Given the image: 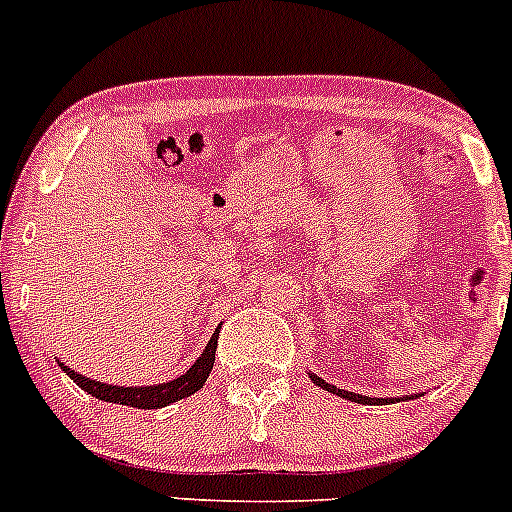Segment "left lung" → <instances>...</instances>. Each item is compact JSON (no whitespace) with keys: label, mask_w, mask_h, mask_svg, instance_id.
<instances>
[{"label":"left lung","mask_w":512,"mask_h":512,"mask_svg":"<svg viewBox=\"0 0 512 512\" xmlns=\"http://www.w3.org/2000/svg\"><path fill=\"white\" fill-rule=\"evenodd\" d=\"M310 375V380L315 382V385H320L322 390H327V393L332 395H340V398L350 400V403H360V405H385V403H403V400H415L420 398L423 393H415V395H405V398H370V395H357V393H347V390H340L335 388V385H330V382H325L322 377H317L315 372H307Z\"/></svg>","instance_id":"obj_1"}]
</instances>
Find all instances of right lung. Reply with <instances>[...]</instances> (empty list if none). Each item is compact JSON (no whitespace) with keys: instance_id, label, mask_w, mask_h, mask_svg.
<instances>
[{"instance_id":"right-lung-1","label":"right lung","mask_w":512,"mask_h":512,"mask_svg":"<svg viewBox=\"0 0 512 512\" xmlns=\"http://www.w3.org/2000/svg\"><path fill=\"white\" fill-rule=\"evenodd\" d=\"M217 337H220V327L212 332L210 342L202 350V355L192 362V367L187 372H182L180 377L170 382H160V385H132V388H124V385H109V382L92 380V377H84L79 372H74L72 367L64 365L62 360H57V365L77 382L79 388L84 390L92 398L104 400V403H117V405H130V408L140 410H157L165 408V405L177 403L182 398H190L197 390L202 388L210 377L212 365H215V350H217Z\"/></svg>"}]
</instances>
